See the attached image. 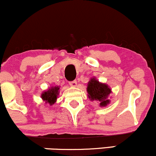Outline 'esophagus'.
Wrapping results in <instances>:
<instances>
[{
	"label": "esophagus",
	"instance_id": "1",
	"mask_svg": "<svg viewBox=\"0 0 156 156\" xmlns=\"http://www.w3.org/2000/svg\"><path fill=\"white\" fill-rule=\"evenodd\" d=\"M69 84L71 86V87H76V85H77V81H76V80H73V81H69Z\"/></svg>",
	"mask_w": 156,
	"mask_h": 156
}]
</instances>
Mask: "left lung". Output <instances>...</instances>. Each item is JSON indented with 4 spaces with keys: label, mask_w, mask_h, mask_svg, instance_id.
I'll return each instance as SVG.
<instances>
[{
    "label": "left lung",
    "mask_w": 156,
    "mask_h": 156,
    "mask_svg": "<svg viewBox=\"0 0 156 156\" xmlns=\"http://www.w3.org/2000/svg\"><path fill=\"white\" fill-rule=\"evenodd\" d=\"M87 92L91 101H99L101 106H105L109 103L107 98L112 91L106 84L100 83L95 78H92L88 83Z\"/></svg>",
    "instance_id": "obj_1"
}]
</instances>
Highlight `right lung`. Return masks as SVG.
Returning <instances> with one entry per match:
<instances>
[{
	"mask_svg": "<svg viewBox=\"0 0 156 156\" xmlns=\"http://www.w3.org/2000/svg\"><path fill=\"white\" fill-rule=\"evenodd\" d=\"M58 89L59 88L58 87H51V89H49L48 91L42 93V98L51 105L54 104L58 94Z\"/></svg>",
	"mask_w": 156,
	"mask_h": 156,
	"instance_id": "right-lung-1",
	"label": "right lung"
}]
</instances>
